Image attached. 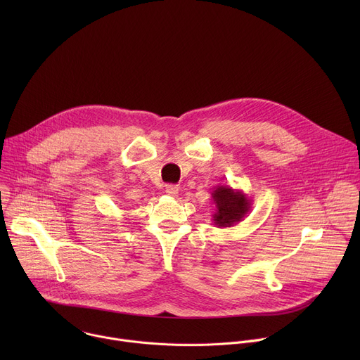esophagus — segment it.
I'll return each mask as SVG.
<instances>
[{"label":"esophagus","mask_w":360,"mask_h":360,"mask_svg":"<svg viewBox=\"0 0 360 360\" xmlns=\"http://www.w3.org/2000/svg\"><path fill=\"white\" fill-rule=\"evenodd\" d=\"M165 192H167V195H169V196H172V198H176V196H178V192H179V188H178L176 185H168V186L165 188Z\"/></svg>","instance_id":"obj_1"}]
</instances>
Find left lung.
<instances>
[{
	"label": "left lung",
	"instance_id": "8db88e82",
	"mask_svg": "<svg viewBox=\"0 0 360 360\" xmlns=\"http://www.w3.org/2000/svg\"><path fill=\"white\" fill-rule=\"evenodd\" d=\"M211 195L215 203L212 222L218 228H231L239 224L250 211L252 200L246 193L229 185H218Z\"/></svg>",
	"mask_w": 360,
	"mask_h": 360
}]
</instances>
